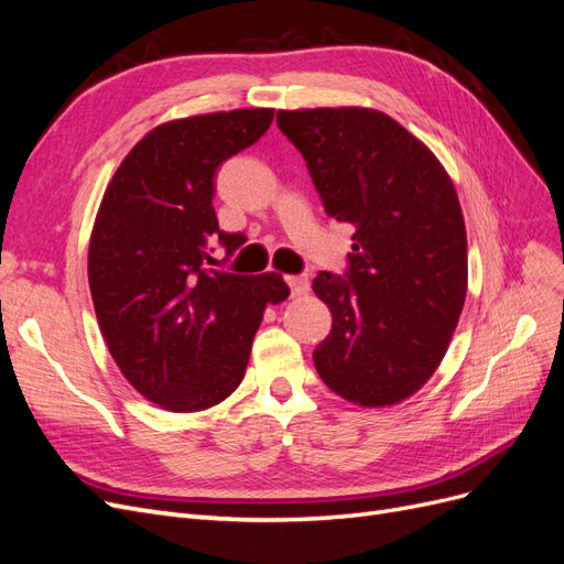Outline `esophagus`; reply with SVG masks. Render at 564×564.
<instances>
[{"mask_svg": "<svg viewBox=\"0 0 564 564\" xmlns=\"http://www.w3.org/2000/svg\"><path fill=\"white\" fill-rule=\"evenodd\" d=\"M284 280H286L289 289H292L294 296H301V294H305V292H308V289H311L308 275H289V278H284Z\"/></svg>", "mask_w": 564, "mask_h": 564, "instance_id": "1", "label": "esophagus"}]
</instances>
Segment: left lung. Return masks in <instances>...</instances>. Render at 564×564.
Segmentation results:
<instances>
[{"label": "left lung", "instance_id": "1", "mask_svg": "<svg viewBox=\"0 0 564 564\" xmlns=\"http://www.w3.org/2000/svg\"><path fill=\"white\" fill-rule=\"evenodd\" d=\"M278 127L324 212L355 226L344 275L313 280L334 317L313 352L319 379L362 406L402 402L433 377L464 311L468 242L454 183L379 110H280Z\"/></svg>", "mask_w": 564, "mask_h": 564}]
</instances>
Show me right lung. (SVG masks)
<instances>
[{
	"instance_id": "obj_1",
	"label": "right lung",
	"mask_w": 564,
	"mask_h": 564,
	"mask_svg": "<svg viewBox=\"0 0 564 564\" xmlns=\"http://www.w3.org/2000/svg\"><path fill=\"white\" fill-rule=\"evenodd\" d=\"M272 110L185 117L133 145L106 187L89 242V286L112 360L143 398L169 412H202L242 383L265 305L282 275L212 268L247 237L224 232L214 178L268 131Z\"/></svg>"
}]
</instances>
